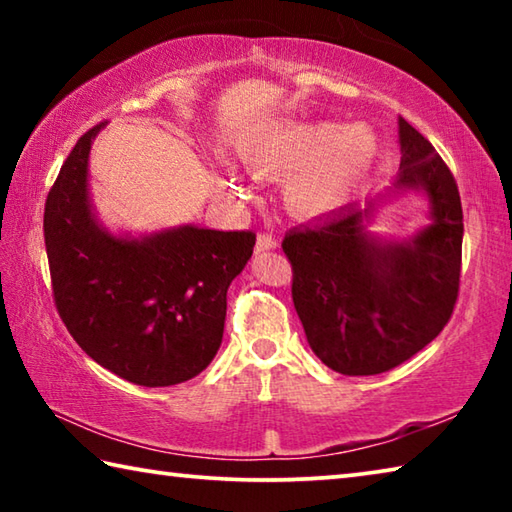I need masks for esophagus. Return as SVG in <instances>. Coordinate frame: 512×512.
<instances>
[{"label": "esophagus", "instance_id": "obj_1", "mask_svg": "<svg viewBox=\"0 0 512 512\" xmlns=\"http://www.w3.org/2000/svg\"><path fill=\"white\" fill-rule=\"evenodd\" d=\"M277 246V237L273 232H259L257 235V253H264V250H273Z\"/></svg>", "mask_w": 512, "mask_h": 512}]
</instances>
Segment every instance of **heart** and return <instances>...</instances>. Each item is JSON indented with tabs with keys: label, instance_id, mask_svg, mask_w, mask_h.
Instances as JSON below:
<instances>
[{
	"label": "heart",
	"instance_id": "obj_1",
	"mask_svg": "<svg viewBox=\"0 0 512 512\" xmlns=\"http://www.w3.org/2000/svg\"><path fill=\"white\" fill-rule=\"evenodd\" d=\"M377 153L368 128L334 121H287L244 144L253 171L289 178L287 201L300 214H323L348 201ZM235 180V178H232Z\"/></svg>",
	"mask_w": 512,
	"mask_h": 512
}]
</instances>
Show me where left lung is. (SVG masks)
I'll return each instance as SVG.
<instances>
[{
	"label": "left lung",
	"mask_w": 512,
	"mask_h": 512,
	"mask_svg": "<svg viewBox=\"0 0 512 512\" xmlns=\"http://www.w3.org/2000/svg\"><path fill=\"white\" fill-rule=\"evenodd\" d=\"M402 167L393 189L429 196L431 223L409 244L366 232L375 203L345 207L287 232L291 298L316 357L341 375L366 377L409 361L443 332L461 287L463 207L452 171L400 119Z\"/></svg>",
	"instance_id": "1"
}]
</instances>
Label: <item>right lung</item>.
Listing matches in <instances>:
<instances>
[{"label": "right lung", "mask_w": 512, "mask_h": 512, "mask_svg": "<svg viewBox=\"0 0 512 512\" xmlns=\"http://www.w3.org/2000/svg\"><path fill=\"white\" fill-rule=\"evenodd\" d=\"M103 121L81 135L45 203V246L58 316L81 350L137 386H173L221 348L228 287L255 232L183 225L117 239L94 221L88 155Z\"/></svg>", "instance_id": "obj_1"}]
</instances>
